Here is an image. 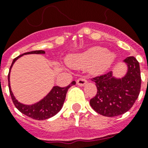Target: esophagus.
Masks as SVG:
<instances>
[{
  "mask_svg": "<svg viewBox=\"0 0 148 148\" xmlns=\"http://www.w3.org/2000/svg\"><path fill=\"white\" fill-rule=\"evenodd\" d=\"M87 82H88V81L84 77H81V78H78L77 80V84L79 86H84L87 84Z\"/></svg>",
  "mask_w": 148,
  "mask_h": 148,
  "instance_id": "esophagus-1",
  "label": "esophagus"
}]
</instances>
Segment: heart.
<instances>
[{"label": "heart", "mask_w": 148, "mask_h": 148, "mask_svg": "<svg viewBox=\"0 0 148 148\" xmlns=\"http://www.w3.org/2000/svg\"><path fill=\"white\" fill-rule=\"evenodd\" d=\"M114 59V54L108 52L104 47H94L84 53L74 56L71 60L73 64L77 66L88 67L91 65L94 71L100 73L108 69Z\"/></svg>", "instance_id": "1"}]
</instances>
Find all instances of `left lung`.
Returning a JSON list of instances; mask_svg holds the SVG:
<instances>
[{
	"mask_svg": "<svg viewBox=\"0 0 148 148\" xmlns=\"http://www.w3.org/2000/svg\"><path fill=\"white\" fill-rule=\"evenodd\" d=\"M128 67L126 75L116 78L112 71L93 77L97 92L90 99L91 108L106 117H116L128 111L138 99L140 90L141 77L140 65L131 56L124 59Z\"/></svg>",
	"mask_w": 148,
	"mask_h": 148,
	"instance_id": "1",
	"label": "left lung"
}]
</instances>
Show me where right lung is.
I'll use <instances>...</instances> for the list:
<instances>
[{"mask_svg": "<svg viewBox=\"0 0 148 148\" xmlns=\"http://www.w3.org/2000/svg\"><path fill=\"white\" fill-rule=\"evenodd\" d=\"M29 53H45V51H34L27 52L23 54H21L18 57L14 59L12 64L10 67L9 74H8V86H9V90L12 101L14 106L20 112L24 114L27 117H31L32 119L38 120V121H42V120L48 119L50 117H53L57 114L60 109L62 108V106L64 102L66 95H67V90L71 88V86L74 85L76 82L72 81L71 84L64 88H60L58 86L53 87V89L50 91V93L44 99L40 101L38 103L32 104V105H25L23 103H20L14 97L11 89L10 87V68L12 67L14 63L17 60V58L21 57L24 54H29Z\"/></svg>", "mask_w": 148, "mask_h": 148, "instance_id": "right-lung-1", "label": "right lung"}]
</instances>
